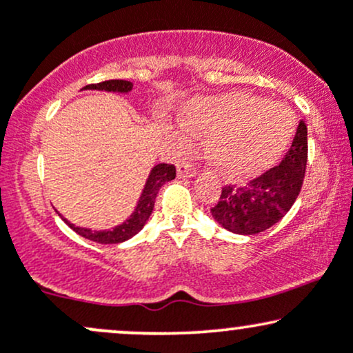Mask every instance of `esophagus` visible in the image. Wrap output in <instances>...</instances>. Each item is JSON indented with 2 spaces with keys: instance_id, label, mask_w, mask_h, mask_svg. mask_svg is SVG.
Returning a JSON list of instances; mask_svg holds the SVG:
<instances>
[{
  "instance_id": "esophagus-1",
  "label": "esophagus",
  "mask_w": 353,
  "mask_h": 353,
  "mask_svg": "<svg viewBox=\"0 0 353 353\" xmlns=\"http://www.w3.org/2000/svg\"><path fill=\"white\" fill-rule=\"evenodd\" d=\"M197 174V168L194 164L188 163V161H181L177 165V176L185 179V177H194Z\"/></svg>"
}]
</instances>
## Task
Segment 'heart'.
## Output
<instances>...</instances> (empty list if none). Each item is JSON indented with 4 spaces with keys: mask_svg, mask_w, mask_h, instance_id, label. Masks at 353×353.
Segmentation results:
<instances>
[{
    "mask_svg": "<svg viewBox=\"0 0 353 353\" xmlns=\"http://www.w3.org/2000/svg\"><path fill=\"white\" fill-rule=\"evenodd\" d=\"M188 129L208 136L205 152L214 168L232 181L265 172L282 157L294 136L289 108L247 92L196 99L182 112Z\"/></svg>",
    "mask_w": 353,
    "mask_h": 353,
    "instance_id": "obj_1",
    "label": "heart"
}]
</instances>
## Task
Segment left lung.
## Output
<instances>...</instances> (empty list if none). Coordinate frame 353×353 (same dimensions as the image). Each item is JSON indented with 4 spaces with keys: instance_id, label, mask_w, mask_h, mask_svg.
Here are the masks:
<instances>
[{
    "instance_id": "left-lung-1",
    "label": "left lung",
    "mask_w": 353,
    "mask_h": 353,
    "mask_svg": "<svg viewBox=\"0 0 353 353\" xmlns=\"http://www.w3.org/2000/svg\"><path fill=\"white\" fill-rule=\"evenodd\" d=\"M307 165V125L299 123L292 145L282 163L244 185L222 188L210 209L217 224L241 236L264 232L289 212L302 189Z\"/></svg>"
}]
</instances>
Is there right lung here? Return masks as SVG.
<instances>
[{"label":"right lung","instance_id":"add662e5","mask_svg":"<svg viewBox=\"0 0 353 353\" xmlns=\"http://www.w3.org/2000/svg\"><path fill=\"white\" fill-rule=\"evenodd\" d=\"M83 89H99V91H109V92H129L132 89L131 81L124 79H109L103 81V83L88 84ZM176 177V165L172 164H157L154 165L151 174H149L148 182H145L143 194H141L139 202H137L134 212L129 219H125L121 225L112 228L109 230H91L84 228H76V225L70 224L66 219H63L70 228L74 230L76 234L83 236L84 239H89L98 244H119V242L128 241L132 236H136L141 229L144 228L145 221L151 216L154 209V201H156L157 192H159L161 185L165 184L168 181H172Z\"/></svg>","mask_w":353,"mask_h":353}]
</instances>
